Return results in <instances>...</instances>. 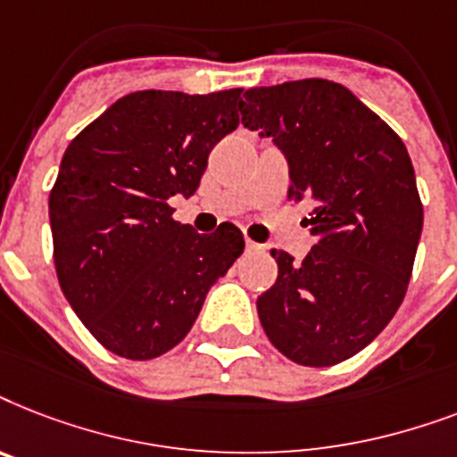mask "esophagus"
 <instances>
[{
    "instance_id": "obj_1",
    "label": "esophagus",
    "mask_w": 457,
    "mask_h": 457,
    "mask_svg": "<svg viewBox=\"0 0 457 457\" xmlns=\"http://www.w3.org/2000/svg\"><path fill=\"white\" fill-rule=\"evenodd\" d=\"M245 247H247V252H262V245H259V243H254V240H245Z\"/></svg>"
}]
</instances>
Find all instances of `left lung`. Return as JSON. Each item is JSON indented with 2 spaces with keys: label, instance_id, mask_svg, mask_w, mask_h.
Segmentation results:
<instances>
[{
  "label": "left lung",
  "instance_id": "obj_1",
  "mask_svg": "<svg viewBox=\"0 0 457 457\" xmlns=\"http://www.w3.org/2000/svg\"><path fill=\"white\" fill-rule=\"evenodd\" d=\"M243 125L273 138L287 198L309 200L316 245L302 264L273 250L278 278L257 299L266 337L299 366H335L378 337L406 297L422 233L413 162L399 134L330 79L247 89Z\"/></svg>",
  "mask_w": 457,
  "mask_h": 457
}]
</instances>
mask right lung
<instances>
[{
  "mask_svg": "<svg viewBox=\"0 0 457 457\" xmlns=\"http://www.w3.org/2000/svg\"><path fill=\"white\" fill-rule=\"evenodd\" d=\"M243 89L127 94L72 138L49 195L56 276L87 330L122 359L162 356L245 250L224 221L195 233L167 200L191 198Z\"/></svg>",
  "mask_w": 457,
  "mask_h": 457,
  "instance_id": "right-lung-1",
  "label": "right lung"
}]
</instances>
